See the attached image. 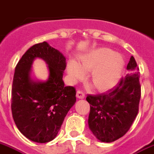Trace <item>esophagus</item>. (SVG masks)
I'll return each instance as SVG.
<instances>
[{
    "label": "esophagus",
    "mask_w": 154,
    "mask_h": 154,
    "mask_svg": "<svg viewBox=\"0 0 154 154\" xmlns=\"http://www.w3.org/2000/svg\"><path fill=\"white\" fill-rule=\"evenodd\" d=\"M77 97L79 99H84L85 97V94L81 90H78L77 92Z\"/></svg>",
    "instance_id": "1"
}]
</instances>
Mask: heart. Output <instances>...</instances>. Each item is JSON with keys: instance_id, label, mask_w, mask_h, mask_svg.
<instances>
[{"instance_id": "1", "label": "heart", "mask_w": 154, "mask_h": 154, "mask_svg": "<svg viewBox=\"0 0 154 154\" xmlns=\"http://www.w3.org/2000/svg\"><path fill=\"white\" fill-rule=\"evenodd\" d=\"M124 61L122 56L107 48L90 51L79 58L78 63L69 60L67 71L72 81L84 77V72L90 71L88 81L98 91L104 92L116 85L122 75Z\"/></svg>"}]
</instances>
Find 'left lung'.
Listing matches in <instances>:
<instances>
[{"instance_id": "obj_1", "label": "left lung", "mask_w": 154, "mask_h": 154, "mask_svg": "<svg viewBox=\"0 0 154 154\" xmlns=\"http://www.w3.org/2000/svg\"><path fill=\"white\" fill-rule=\"evenodd\" d=\"M127 69L130 73L122 77L113 88L105 93L88 95L90 103L88 126L103 142H112L131 128L139 109L141 85L139 68L131 56Z\"/></svg>"}]
</instances>
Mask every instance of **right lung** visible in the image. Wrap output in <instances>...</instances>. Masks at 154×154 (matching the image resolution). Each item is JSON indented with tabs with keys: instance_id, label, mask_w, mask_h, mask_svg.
<instances>
[{
	"instance_id": "add662e5",
	"label": "right lung",
	"mask_w": 154,
	"mask_h": 154,
	"mask_svg": "<svg viewBox=\"0 0 154 154\" xmlns=\"http://www.w3.org/2000/svg\"><path fill=\"white\" fill-rule=\"evenodd\" d=\"M40 57L48 65L49 78L35 82L30 78L31 65ZM66 57L47 42L30 47L15 69L12 86V114L16 127L28 139L38 143L57 136L66 116L76 102V89L62 81Z\"/></svg>"
}]
</instances>
